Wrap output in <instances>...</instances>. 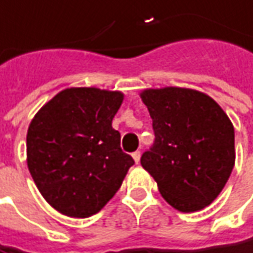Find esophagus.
Returning <instances> with one entry per match:
<instances>
[{
  "instance_id": "1",
  "label": "esophagus",
  "mask_w": 253,
  "mask_h": 253,
  "mask_svg": "<svg viewBox=\"0 0 253 253\" xmlns=\"http://www.w3.org/2000/svg\"><path fill=\"white\" fill-rule=\"evenodd\" d=\"M133 159H134V162L137 163L138 165V162H140V158H141V152L140 151H135V152H133Z\"/></svg>"
}]
</instances>
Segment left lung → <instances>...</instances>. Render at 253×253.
Instances as JSON below:
<instances>
[{"mask_svg":"<svg viewBox=\"0 0 253 253\" xmlns=\"http://www.w3.org/2000/svg\"><path fill=\"white\" fill-rule=\"evenodd\" d=\"M140 97L152 118L155 144L141 165L165 201L180 212L211 205L235 163L234 126L205 92L184 87L145 88Z\"/></svg>","mask_w":253,"mask_h":253,"instance_id":"left-lung-1","label":"left lung"}]
</instances>
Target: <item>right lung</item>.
Listing matches in <instances>:
<instances>
[{
    "label": "right lung",
    "instance_id": "right-lung-1",
    "mask_svg": "<svg viewBox=\"0 0 253 253\" xmlns=\"http://www.w3.org/2000/svg\"><path fill=\"white\" fill-rule=\"evenodd\" d=\"M123 99L120 91L70 87L30 122L27 168L41 195L62 214L84 219L99 212L134 165L112 127Z\"/></svg>",
    "mask_w": 253,
    "mask_h": 253
}]
</instances>
